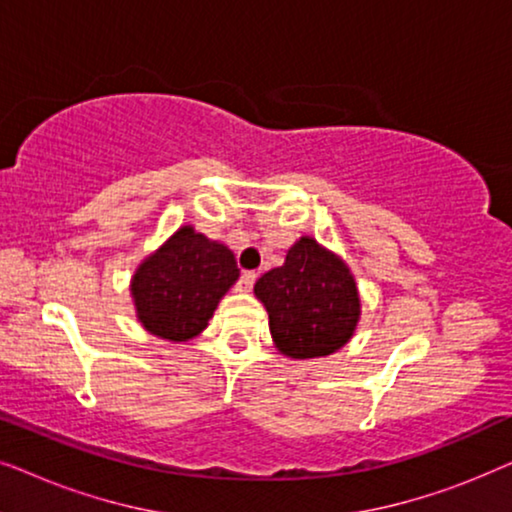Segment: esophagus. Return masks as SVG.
Here are the masks:
<instances>
[{
    "label": "esophagus",
    "mask_w": 512,
    "mask_h": 512,
    "mask_svg": "<svg viewBox=\"0 0 512 512\" xmlns=\"http://www.w3.org/2000/svg\"><path fill=\"white\" fill-rule=\"evenodd\" d=\"M256 282V272H242V277L237 279V291H251Z\"/></svg>",
    "instance_id": "obj_1"
}]
</instances>
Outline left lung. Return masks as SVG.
Instances as JSON below:
<instances>
[{
  "mask_svg": "<svg viewBox=\"0 0 512 512\" xmlns=\"http://www.w3.org/2000/svg\"><path fill=\"white\" fill-rule=\"evenodd\" d=\"M270 317L275 347L291 359H317L345 347L361 317L359 289L347 263L300 237L279 268L254 286Z\"/></svg>",
  "mask_w": 512,
  "mask_h": 512,
  "instance_id": "obj_1",
  "label": "left lung"
}]
</instances>
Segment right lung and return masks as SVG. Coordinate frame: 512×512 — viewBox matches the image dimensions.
<instances>
[{
    "mask_svg": "<svg viewBox=\"0 0 512 512\" xmlns=\"http://www.w3.org/2000/svg\"><path fill=\"white\" fill-rule=\"evenodd\" d=\"M237 277L235 254L226 244L195 233L193 226H181L132 275L137 319L163 340H191L205 331Z\"/></svg>",
    "mask_w": 512,
    "mask_h": 512,
    "instance_id": "1",
    "label": "right lung"
}]
</instances>
